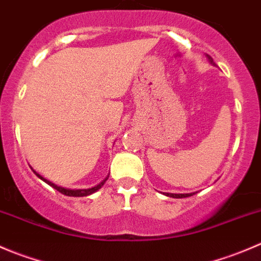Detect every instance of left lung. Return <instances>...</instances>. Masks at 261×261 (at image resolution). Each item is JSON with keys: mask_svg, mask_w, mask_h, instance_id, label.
I'll return each instance as SVG.
<instances>
[{"mask_svg": "<svg viewBox=\"0 0 261 261\" xmlns=\"http://www.w3.org/2000/svg\"><path fill=\"white\" fill-rule=\"evenodd\" d=\"M207 58H208V60H210V63H211L212 65H216V63L213 62V59L211 57H210L208 54H207ZM194 193H186V194H174V193H165V196H168V197H173V198H186V197H191V196H193Z\"/></svg>", "mask_w": 261, "mask_h": 261, "instance_id": "8db88e82", "label": "left lung"}]
</instances>
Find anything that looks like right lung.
I'll list each match as a JSON object with an SVG mask.
<instances>
[{"label": "right lung", "mask_w": 261, "mask_h": 261, "mask_svg": "<svg viewBox=\"0 0 261 261\" xmlns=\"http://www.w3.org/2000/svg\"><path fill=\"white\" fill-rule=\"evenodd\" d=\"M34 173H35V174L38 175V177L40 178V179H43L44 181H45V183H48L50 187H53V188H54V189H57V191L60 192V193H62V194H65V196H69V197H86V196H89V194H92V193H94V192H96V191H98V189L101 188V187L103 186L105 183H106V180L109 179V177H107L106 179L102 180L101 183L98 184V186L93 187V188H88V189H68V188H63V187H59V186H57V184L51 183V181H50V180L45 179V178L41 177L40 174H38V173H36L35 170H34Z\"/></svg>", "instance_id": "add662e5"}]
</instances>
